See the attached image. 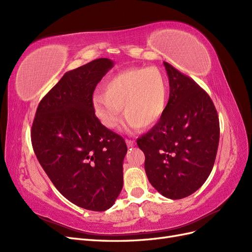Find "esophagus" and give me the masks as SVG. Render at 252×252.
I'll use <instances>...</instances> for the list:
<instances>
[{
    "label": "esophagus",
    "instance_id": "1",
    "mask_svg": "<svg viewBox=\"0 0 252 252\" xmlns=\"http://www.w3.org/2000/svg\"><path fill=\"white\" fill-rule=\"evenodd\" d=\"M126 144L128 147H133L134 146V141L132 140H126Z\"/></svg>",
    "mask_w": 252,
    "mask_h": 252
}]
</instances>
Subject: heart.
<instances>
[{"instance_id":"obj_1","label":"heart","mask_w":252,"mask_h":252,"mask_svg":"<svg viewBox=\"0 0 252 252\" xmlns=\"http://www.w3.org/2000/svg\"><path fill=\"white\" fill-rule=\"evenodd\" d=\"M167 82L156 67H138L120 71L105 83L104 94L93 98L95 116L101 123L114 129L124 106L129 128H150L161 119L167 103Z\"/></svg>"}]
</instances>
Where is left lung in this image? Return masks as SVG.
<instances>
[{
  "label": "left lung",
  "instance_id": "left-lung-1",
  "mask_svg": "<svg viewBox=\"0 0 252 252\" xmlns=\"http://www.w3.org/2000/svg\"><path fill=\"white\" fill-rule=\"evenodd\" d=\"M169 100L163 116L138 139L150 184L171 200L195 192L215 165L220 123L210 96L187 75L164 62Z\"/></svg>",
  "mask_w": 252,
  "mask_h": 252
}]
</instances>
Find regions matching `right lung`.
<instances>
[{
  "instance_id": "obj_1",
  "label": "right lung",
  "mask_w": 252,
  "mask_h": 252,
  "mask_svg": "<svg viewBox=\"0 0 252 252\" xmlns=\"http://www.w3.org/2000/svg\"><path fill=\"white\" fill-rule=\"evenodd\" d=\"M112 67L102 58L66 72L42 98L32 127L34 154L52 184L93 211L109 209L123 188L126 143L101 124L93 106L97 83Z\"/></svg>"
}]
</instances>
